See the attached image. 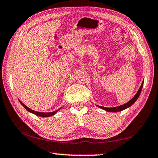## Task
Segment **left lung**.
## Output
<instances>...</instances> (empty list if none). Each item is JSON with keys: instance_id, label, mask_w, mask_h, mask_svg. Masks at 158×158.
I'll list each match as a JSON object with an SVG mask.
<instances>
[{"instance_id": "left-lung-1", "label": "left lung", "mask_w": 158, "mask_h": 158, "mask_svg": "<svg viewBox=\"0 0 158 158\" xmlns=\"http://www.w3.org/2000/svg\"><path fill=\"white\" fill-rule=\"evenodd\" d=\"M143 82H142V85H141L140 88L138 90L137 93L136 94V95H135L133 98H132L131 101H128V103H126V104L122 105V106H118V107H101V106H98L99 107H101V109L106 110L107 112H119V111H122V110H125L126 108H128L130 106H131L132 104H133L135 101L137 100V98H139V96L141 94V92H142V87H143Z\"/></svg>"}]
</instances>
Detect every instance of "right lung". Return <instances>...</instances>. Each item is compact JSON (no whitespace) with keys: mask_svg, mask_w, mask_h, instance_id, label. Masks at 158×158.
<instances>
[{"mask_svg":"<svg viewBox=\"0 0 158 158\" xmlns=\"http://www.w3.org/2000/svg\"><path fill=\"white\" fill-rule=\"evenodd\" d=\"M19 102H20V103L22 105V106H23V107H24V108L26 109V110H27V111L28 112H32V113H33V114H35V115H37V116H39V117H51V116H52V115H54L55 113H56L58 110H56V111H54V112H36V111H34V110H31L30 108H29V107H27L26 106H25V105L22 103V102L21 101H19Z\"/></svg>","mask_w":158,"mask_h":158,"instance_id":"add662e5","label":"right lung"}]
</instances>
